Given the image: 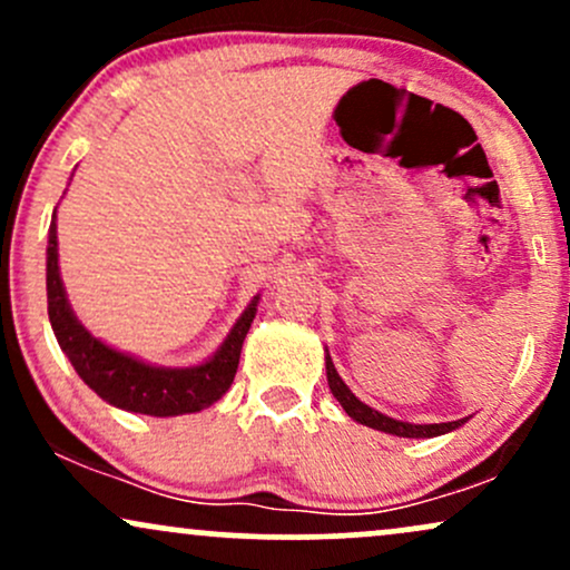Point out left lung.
Masks as SVG:
<instances>
[{
    "label": "left lung",
    "instance_id": "1",
    "mask_svg": "<svg viewBox=\"0 0 570 570\" xmlns=\"http://www.w3.org/2000/svg\"><path fill=\"white\" fill-rule=\"evenodd\" d=\"M326 381H330L332 396L343 404V410L348 412L353 421L362 423V426L385 431V434L407 436V440H431V436L450 434V431H455L458 426H463V423H466V417H461V421H450V423H407V421H396V417H389V415H383V412L372 410L370 404L362 402V399L353 396V391L343 383V377L337 375L335 364H332L330 353H326Z\"/></svg>",
    "mask_w": 570,
    "mask_h": 570
}]
</instances>
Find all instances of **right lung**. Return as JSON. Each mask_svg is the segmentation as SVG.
Here are the masks:
<instances>
[{
  "label": "right lung",
  "mask_w": 570,
  "mask_h": 570,
  "mask_svg": "<svg viewBox=\"0 0 570 570\" xmlns=\"http://www.w3.org/2000/svg\"><path fill=\"white\" fill-rule=\"evenodd\" d=\"M259 294L246 305L238 322L233 324L230 335L219 345L214 356L195 367H158V364L141 362L101 343L85 330L80 318L71 311L67 289H63L61 271H58V230L56 214L48 233V316L53 326L58 345L67 353L71 367L82 377L88 389H94L104 402L112 407L141 412V415L171 417L200 412L212 407L230 389L235 370H238L240 348L248 326L257 316Z\"/></svg>",
  "instance_id": "1"
}]
</instances>
